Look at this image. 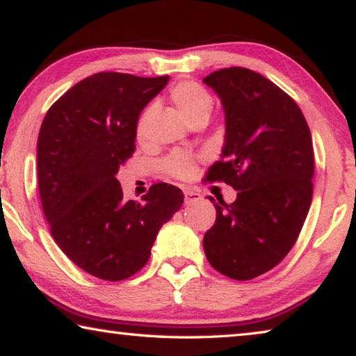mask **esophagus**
<instances>
[{
    "instance_id": "1",
    "label": "esophagus",
    "mask_w": 356,
    "mask_h": 356,
    "mask_svg": "<svg viewBox=\"0 0 356 356\" xmlns=\"http://www.w3.org/2000/svg\"><path fill=\"white\" fill-rule=\"evenodd\" d=\"M184 195H185V204H186V206H188V204L197 202V201L202 200V196L200 195V193L195 191V190H191V188H186L184 191Z\"/></svg>"
}]
</instances>
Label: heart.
<instances>
[{
  "mask_svg": "<svg viewBox=\"0 0 356 356\" xmlns=\"http://www.w3.org/2000/svg\"><path fill=\"white\" fill-rule=\"evenodd\" d=\"M170 99L172 102V105L176 106V110L179 111L180 116H182L188 124H191L193 120L200 118H206V116L209 118L213 106L210 94L195 81L179 83L177 86H174L171 89ZM147 114H149V110L143 114L140 120H138V125H136L138 138H143L144 135ZM165 168L172 174V176L185 179L190 176L193 170H195V163H193V160L188 155L176 154L166 160Z\"/></svg>",
  "mask_w": 356,
  "mask_h": 356,
  "instance_id": "1",
  "label": "heart"
}]
</instances>
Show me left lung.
Listing matches in <instances>:
<instances>
[{"instance_id":"1","label":"left lung","mask_w":356,"mask_h":356,"mask_svg":"<svg viewBox=\"0 0 356 356\" xmlns=\"http://www.w3.org/2000/svg\"><path fill=\"white\" fill-rule=\"evenodd\" d=\"M225 111V143L207 180L237 190L232 204L213 202L215 225L204 251L216 272L248 281L278 265L309 212L314 177L311 131L298 105L250 69L215 70L202 80Z\"/></svg>"}]
</instances>
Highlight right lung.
<instances>
[{"label":"right lung","mask_w":356,"mask_h":356,"mask_svg":"<svg viewBox=\"0 0 356 356\" xmlns=\"http://www.w3.org/2000/svg\"><path fill=\"white\" fill-rule=\"evenodd\" d=\"M170 76L100 72L70 88L45 114L38 140L42 209L59 248L84 272L122 281L146 265L160 227L184 193L150 186L125 201L116 174L135 150L141 111Z\"/></svg>","instance_id":"add662e5"}]
</instances>
